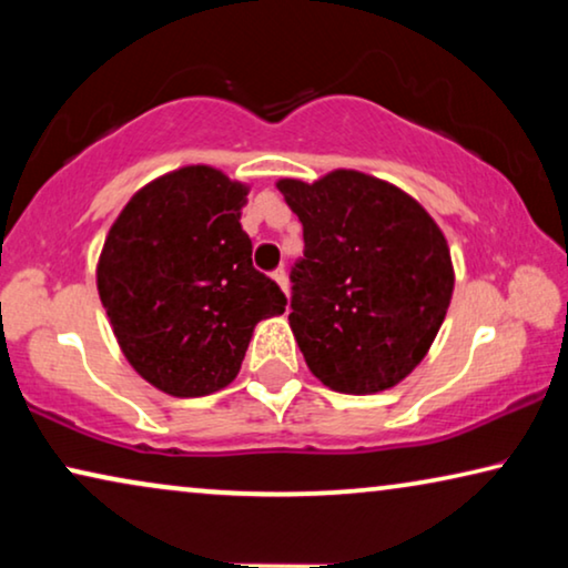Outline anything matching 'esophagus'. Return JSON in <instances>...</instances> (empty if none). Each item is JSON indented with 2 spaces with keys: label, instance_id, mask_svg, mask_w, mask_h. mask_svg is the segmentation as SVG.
<instances>
[{
  "label": "esophagus",
  "instance_id": "1",
  "mask_svg": "<svg viewBox=\"0 0 568 568\" xmlns=\"http://www.w3.org/2000/svg\"><path fill=\"white\" fill-rule=\"evenodd\" d=\"M271 276H274V282L278 284V290H282L284 294L290 292V278H286V271H284V268H276Z\"/></svg>",
  "mask_w": 568,
  "mask_h": 568
}]
</instances>
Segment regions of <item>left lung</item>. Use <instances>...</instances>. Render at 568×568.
<instances>
[{
  "label": "left lung",
  "instance_id": "obj_1",
  "mask_svg": "<svg viewBox=\"0 0 568 568\" xmlns=\"http://www.w3.org/2000/svg\"><path fill=\"white\" fill-rule=\"evenodd\" d=\"M302 222L290 325L325 387L372 395L414 372L437 338L455 290L439 224L398 185L359 170L321 181L282 178Z\"/></svg>",
  "mask_w": 568,
  "mask_h": 568
}]
</instances>
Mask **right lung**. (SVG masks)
Returning <instances> with one entry per match:
<instances>
[{"label":"right lung","instance_id":"1","mask_svg":"<svg viewBox=\"0 0 568 568\" xmlns=\"http://www.w3.org/2000/svg\"><path fill=\"white\" fill-rule=\"evenodd\" d=\"M247 191L216 168H178L129 199L100 251L98 294L123 356L175 398L227 387L255 325L284 313V292L253 268Z\"/></svg>","mask_w":568,"mask_h":568}]
</instances>
